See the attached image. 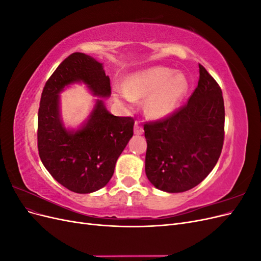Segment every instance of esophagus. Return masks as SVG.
<instances>
[{
  "label": "esophagus",
  "instance_id": "obj_1",
  "mask_svg": "<svg viewBox=\"0 0 261 261\" xmlns=\"http://www.w3.org/2000/svg\"><path fill=\"white\" fill-rule=\"evenodd\" d=\"M134 133H135L136 135H143L144 134L143 126H141L139 123H135V126H134Z\"/></svg>",
  "mask_w": 261,
  "mask_h": 261
}]
</instances>
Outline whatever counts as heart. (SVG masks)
Instances as JSON below:
<instances>
[{
    "mask_svg": "<svg viewBox=\"0 0 261 261\" xmlns=\"http://www.w3.org/2000/svg\"><path fill=\"white\" fill-rule=\"evenodd\" d=\"M188 90L184 74L168 67H152L132 75L125 87L115 88V97L134 105L137 99L148 97L146 113L152 118H164L175 111Z\"/></svg>",
    "mask_w": 261,
    "mask_h": 261,
    "instance_id": "1",
    "label": "heart"
}]
</instances>
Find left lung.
<instances>
[{"label": "left lung", "instance_id": "left-lung-1", "mask_svg": "<svg viewBox=\"0 0 261 261\" xmlns=\"http://www.w3.org/2000/svg\"><path fill=\"white\" fill-rule=\"evenodd\" d=\"M145 171L155 188L183 193L194 188L216 167L223 147L222 91L199 65L198 86L187 105L163 121L144 126Z\"/></svg>", "mask_w": 261, "mask_h": 261}]
</instances>
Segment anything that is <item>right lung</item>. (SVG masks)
<instances>
[{"label":"right lung","mask_w":261,"mask_h":261,"mask_svg":"<svg viewBox=\"0 0 261 261\" xmlns=\"http://www.w3.org/2000/svg\"><path fill=\"white\" fill-rule=\"evenodd\" d=\"M74 83H84L97 97L91 114L76 130L62 122L59 98ZM110 96L103 64L81 52L63 61L43 88L38 112L39 155L53 178L74 193L89 194L105 187L133 137L134 120L110 113L103 101Z\"/></svg>","instance_id":"obj_1"}]
</instances>
